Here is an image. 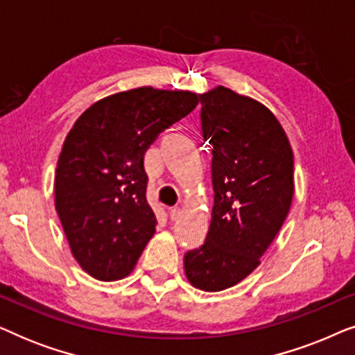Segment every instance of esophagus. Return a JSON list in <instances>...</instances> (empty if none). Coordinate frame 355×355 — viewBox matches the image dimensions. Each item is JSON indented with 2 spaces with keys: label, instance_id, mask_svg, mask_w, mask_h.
Segmentation results:
<instances>
[{
  "label": "esophagus",
  "instance_id": "obj_1",
  "mask_svg": "<svg viewBox=\"0 0 355 355\" xmlns=\"http://www.w3.org/2000/svg\"><path fill=\"white\" fill-rule=\"evenodd\" d=\"M179 216H181V208H179V207H173V208H169V218H171L173 221H174V220H178Z\"/></svg>",
  "mask_w": 355,
  "mask_h": 355
}]
</instances>
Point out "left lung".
<instances>
[{"mask_svg": "<svg viewBox=\"0 0 355 355\" xmlns=\"http://www.w3.org/2000/svg\"><path fill=\"white\" fill-rule=\"evenodd\" d=\"M198 98L215 202L207 239L184 255V270L192 286L216 293L249 276L279 232L294 196V155L257 100L221 85Z\"/></svg>", "mask_w": 355, "mask_h": 355, "instance_id": "obj_1", "label": "left lung"}]
</instances>
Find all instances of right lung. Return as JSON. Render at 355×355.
Returning <instances> with one entry per match:
<instances>
[{
    "mask_svg": "<svg viewBox=\"0 0 355 355\" xmlns=\"http://www.w3.org/2000/svg\"><path fill=\"white\" fill-rule=\"evenodd\" d=\"M198 95L139 87L96 101L67 134L55 205L71 252L100 281L128 276L155 234L144 155L191 113Z\"/></svg>",
    "mask_w": 355,
    "mask_h": 355,
    "instance_id": "add662e5",
    "label": "right lung"
}]
</instances>
